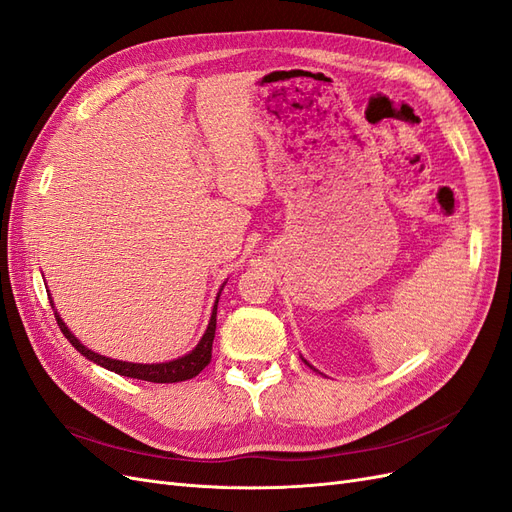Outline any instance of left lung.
<instances>
[{
    "label": "left lung",
    "instance_id": "1",
    "mask_svg": "<svg viewBox=\"0 0 512 512\" xmlns=\"http://www.w3.org/2000/svg\"><path fill=\"white\" fill-rule=\"evenodd\" d=\"M301 359H303V356H301ZM303 363H305V365H307V367H312V365H309V363H307V361H305V359H303ZM312 369H314V367H312Z\"/></svg>",
    "mask_w": 512,
    "mask_h": 512
}]
</instances>
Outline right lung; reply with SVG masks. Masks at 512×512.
Returning a JSON list of instances; mask_svg holds the SVG:
<instances>
[{
  "instance_id": "right-lung-1",
  "label": "right lung",
  "mask_w": 512,
  "mask_h": 512,
  "mask_svg": "<svg viewBox=\"0 0 512 512\" xmlns=\"http://www.w3.org/2000/svg\"><path fill=\"white\" fill-rule=\"evenodd\" d=\"M224 286H226V282H224ZM222 288L218 292V297H215V303H213V309H211V318H209V324H207V331L203 333V337H200V342L196 344V348L192 352H188V354L179 356V359L164 361V363H128V361L108 359V356L98 354L94 350H89L87 346H83L79 339H76V335L68 329V324L61 320V316L57 314V309H55V320L59 324L61 333L66 335L68 342L76 350H79L85 356V359L94 361L96 365H100V367H104L108 371H115V374L126 376V378L158 382V384H164V382H183V380H190V378L198 376L200 371H203L209 365V361H211V346H213V337H215V322H218L215 314H218V301H220ZM46 292H49V290H46ZM51 305H53V299H51Z\"/></svg>"
}]
</instances>
